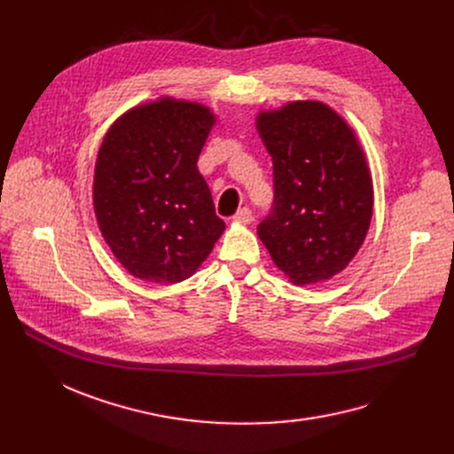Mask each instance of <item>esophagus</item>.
<instances>
[{
	"instance_id": "34e87169",
	"label": "esophagus",
	"mask_w": 454,
	"mask_h": 454,
	"mask_svg": "<svg viewBox=\"0 0 454 454\" xmlns=\"http://www.w3.org/2000/svg\"><path fill=\"white\" fill-rule=\"evenodd\" d=\"M237 223H241V224H250L252 221H254V217H252V211H250V207H241L239 211L235 213V217H233Z\"/></svg>"
}]
</instances>
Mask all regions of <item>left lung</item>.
<instances>
[{
  "label": "left lung",
  "mask_w": 454,
  "mask_h": 454,
  "mask_svg": "<svg viewBox=\"0 0 454 454\" xmlns=\"http://www.w3.org/2000/svg\"><path fill=\"white\" fill-rule=\"evenodd\" d=\"M274 167V204L257 226L276 267L296 285L342 272L359 252L373 187L351 127L320 101H294L255 117Z\"/></svg>",
  "instance_id": "1"
}]
</instances>
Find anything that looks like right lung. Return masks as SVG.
I'll return each instance as SVG.
<instances>
[{
	"instance_id": "obj_1",
	"label": "right lung",
	"mask_w": 454,
	"mask_h": 454,
	"mask_svg": "<svg viewBox=\"0 0 454 454\" xmlns=\"http://www.w3.org/2000/svg\"><path fill=\"white\" fill-rule=\"evenodd\" d=\"M213 125L207 106L161 98L108 129L95 161L93 209L132 276L163 285L187 279L223 235L226 224L197 167Z\"/></svg>"
}]
</instances>
